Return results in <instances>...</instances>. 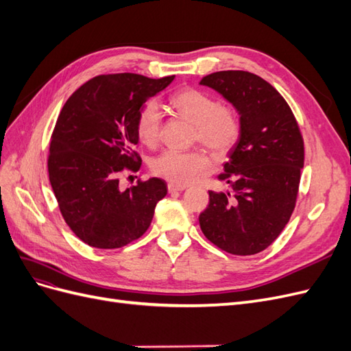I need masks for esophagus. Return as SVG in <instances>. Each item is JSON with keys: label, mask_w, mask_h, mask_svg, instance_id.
<instances>
[{"label": "esophagus", "mask_w": 351, "mask_h": 351, "mask_svg": "<svg viewBox=\"0 0 351 351\" xmlns=\"http://www.w3.org/2000/svg\"><path fill=\"white\" fill-rule=\"evenodd\" d=\"M184 189H186V186H178V184H173V183H169V184H168V192H169V193H178V192H183Z\"/></svg>", "instance_id": "1"}]
</instances>
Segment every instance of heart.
<instances>
[{
    "instance_id": "b5f03b06",
    "label": "heart",
    "mask_w": 351,
    "mask_h": 351,
    "mask_svg": "<svg viewBox=\"0 0 351 351\" xmlns=\"http://www.w3.org/2000/svg\"><path fill=\"white\" fill-rule=\"evenodd\" d=\"M177 115L193 124V142H199L218 156L228 154L241 134L239 112L226 104H219L210 95L187 88L177 92L171 99ZM162 114L156 101H147L136 119V134L141 143L154 147L161 139ZM155 176L169 183L186 186L209 171L210 159L202 149L165 151L152 162Z\"/></svg>"
}]
</instances>
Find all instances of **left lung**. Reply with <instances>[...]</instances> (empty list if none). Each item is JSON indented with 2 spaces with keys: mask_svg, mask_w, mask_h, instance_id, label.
Here are the masks:
<instances>
[{
  "mask_svg": "<svg viewBox=\"0 0 351 351\" xmlns=\"http://www.w3.org/2000/svg\"><path fill=\"white\" fill-rule=\"evenodd\" d=\"M200 84L234 105L241 134L218 176L231 192L210 190L199 224L219 249L239 256L256 254L281 234L295 206L304 162L299 124L280 92L256 74L217 71Z\"/></svg>",
  "mask_w": 351,
  "mask_h": 351,
  "instance_id": "1",
  "label": "left lung"
}]
</instances>
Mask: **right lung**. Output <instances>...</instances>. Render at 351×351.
I'll use <instances>...</instances> for the list:
<instances>
[{"label":"right lung","mask_w":351,"mask_h":351,"mask_svg":"<svg viewBox=\"0 0 351 351\" xmlns=\"http://www.w3.org/2000/svg\"><path fill=\"white\" fill-rule=\"evenodd\" d=\"M173 80L101 74L82 84L58 115L49 143V183L67 226L92 247L119 249L142 237L167 195V183L155 177L121 190L119 174L139 171L137 114Z\"/></svg>","instance_id":"add662e5"}]
</instances>
